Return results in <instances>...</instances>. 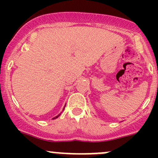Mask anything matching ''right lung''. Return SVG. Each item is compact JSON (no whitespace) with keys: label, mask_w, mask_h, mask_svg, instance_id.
<instances>
[{"label":"right lung","mask_w":158,"mask_h":158,"mask_svg":"<svg viewBox=\"0 0 158 158\" xmlns=\"http://www.w3.org/2000/svg\"><path fill=\"white\" fill-rule=\"evenodd\" d=\"M63 110H64V109H63ZM60 114H58V115H57V116H56V117L55 118H52V119H55V118H58L59 117V116H60Z\"/></svg>","instance_id":"right-lung-1"}]
</instances>
